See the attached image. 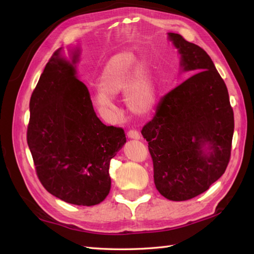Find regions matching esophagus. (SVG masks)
Masks as SVG:
<instances>
[{"instance_id":"1","label":"esophagus","mask_w":254,"mask_h":254,"mask_svg":"<svg viewBox=\"0 0 254 254\" xmlns=\"http://www.w3.org/2000/svg\"><path fill=\"white\" fill-rule=\"evenodd\" d=\"M127 137L133 138V139H139L141 138V135L136 130H130L127 132Z\"/></svg>"}]
</instances>
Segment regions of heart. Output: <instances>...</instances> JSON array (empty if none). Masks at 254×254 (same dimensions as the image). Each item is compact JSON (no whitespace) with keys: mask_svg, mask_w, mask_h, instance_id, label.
<instances>
[{"mask_svg":"<svg viewBox=\"0 0 254 254\" xmlns=\"http://www.w3.org/2000/svg\"><path fill=\"white\" fill-rule=\"evenodd\" d=\"M100 91L95 104L110 109L112 96L127 90L126 98L130 110L138 116L146 115L156 104V88L144 62L131 52L112 57L99 77Z\"/></svg>","mask_w":254,"mask_h":254,"instance_id":"heart-1","label":"heart"}]
</instances>
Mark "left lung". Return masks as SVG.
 <instances>
[{
  "label": "left lung",
  "instance_id": "8db88e82",
  "mask_svg": "<svg viewBox=\"0 0 254 254\" xmlns=\"http://www.w3.org/2000/svg\"><path fill=\"white\" fill-rule=\"evenodd\" d=\"M168 36L179 50L181 71L194 74L160 99L142 135L148 142L159 193L170 201H187L208 190L227 168L234 110L207 53L179 34Z\"/></svg>",
  "mask_w": 254,
  "mask_h": 254
}]
</instances>
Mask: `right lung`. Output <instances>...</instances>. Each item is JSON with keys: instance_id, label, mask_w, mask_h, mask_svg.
Segmentation results:
<instances>
[{"instance_id": "obj_1", "label": "right lung", "mask_w": 254, "mask_h": 254, "mask_svg": "<svg viewBox=\"0 0 254 254\" xmlns=\"http://www.w3.org/2000/svg\"><path fill=\"white\" fill-rule=\"evenodd\" d=\"M78 51V50H77ZM53 53L30 97L27 143L46 190L66 203L93 206L110 192V161L124 143L122 127L102 123L76 77L78 52Z\"/></svg>"}]
</instances>
